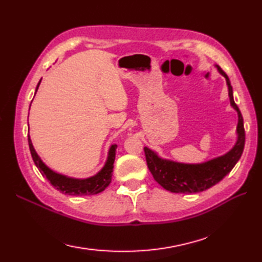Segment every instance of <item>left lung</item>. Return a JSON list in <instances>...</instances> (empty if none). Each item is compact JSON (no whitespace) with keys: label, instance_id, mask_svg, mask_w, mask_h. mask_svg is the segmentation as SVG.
Wrapping results in <instances>:
<instances>
[{"label":"left lung","instance_id":"1","mask_svg":"<svg viewBox=\"0 0 262 262\" xmlns=\"http://www.w3.org/2000/svg\"><path fill=\"white\" fill-rule=\"evenodd\" d=\"M218 72L226 79L230 105L238 114L237 140L232 148L225 155L210 159L201 163H183L164 159L156 151L144 146L148 168L155 180L160 186L173 193H198L202 192L220 182L239 161L245 148L244 119L237 104L234 103L230 80L219 66L214 64Z\"/></svg>","mask_w":262,"mask_h":262}]
</instances>
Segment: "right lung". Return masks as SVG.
Segmentation results:
<instances>
[{
  "label": "right lung",
  "instance_id": "1",
  "mask_svg": "<svg viewBox=\"0 0 262 262\" xmlns=\"http://www.w3.org/2000/svg\"><path fill=\"white\" fill-rule=\"evenodd\" d=\"M41 80L36 85L35 94H36L37 89L40 86ZM28 138H29V146H30L31 156L36 165V168L39 169L42 176L46 177L50 181V183L52 184L56 190L61 191L62 193L70 194V195H93V194H98L102 192V191H103L110 184L112 172H113L114 159H116V151L118 148L117 144L110 145L104 165L94 176H91L89 178H73V177H69L66 174L59 173V172L51 169L49 165L44 163L42 159L40 158V156L37 155V152L35 151L33 144H32L30 135H28Z\"/></svg>",
  "mask_w": 262,
  "mask_h": 262
}]
</instances>
